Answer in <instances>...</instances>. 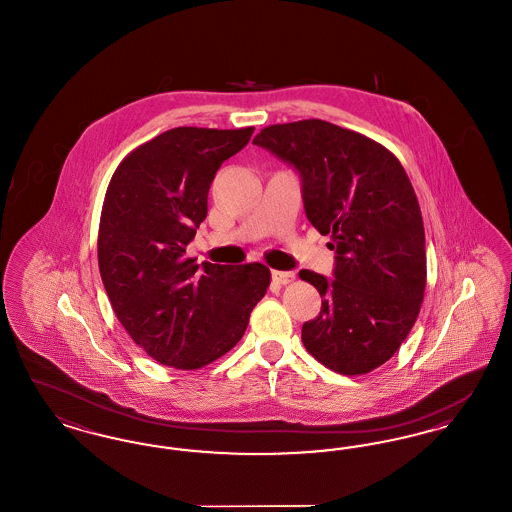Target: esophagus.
Here are the masks:
<instances>
[{"label": "esophagus", "mask_w": 512, "mask_h": 512, "mask_svg": "<svg viewBox=\"0 0 512 512\" xmlns=\"http://www.w3.org/2000/svg\"><path fill=\"white\" fill-rule=\"evenodd\" d=\"M272 280H276L278 284H290L295 280V272H292V270H272Z\"/></svg>", "instance_id": "1"}]
</instances>
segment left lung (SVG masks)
Segmentation results:
<instances>
[{
  "label": "left lung",
  "instance_id": "obj_1",
  "mask_svg": "<svg viewBox=\"0 0 512 512\" xmlns=\"http://www.w3.org/2000/svg\"><path fill=\"white\" fill-rule=\"evenodd\" d=\"M253 144L299 174L307 219L332 234L334 278L299 272L322 297L301 328L305 349L347 376L384 365L411 332L426 286L424 226L407 172L386 147L320 119L267 126Z\"/></svg>",
  "mask_w": 512,
  "mask_h": 512
}]
</instances>
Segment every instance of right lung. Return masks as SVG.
Returning a JSON list of instances; mask_svg holds the SVG:
<instances>
[{"label":"right lung","mask_w":512,"mask_h":512,"mask_svg":"<svg viewBox=\"0 0 512 512\" xmlns=\"http://www.w3.org/2000/svg\"><path fill=\"white\" fill-rule=\"evenodd\" d=\"M253 130L172 128L134 149L107 188L99 274L124 330L161 365L192 370L222 357L267 293L261 263L195 265L186 257L215 174Z\"/></svg>","instance_id":"obj_1"}]
</instances>
